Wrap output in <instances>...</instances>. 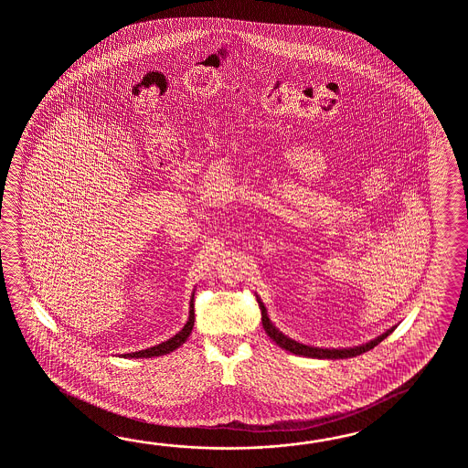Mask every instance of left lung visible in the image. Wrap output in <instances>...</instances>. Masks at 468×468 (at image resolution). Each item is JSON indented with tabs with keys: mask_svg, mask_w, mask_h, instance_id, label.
<instances>
[{
	"mask_svg": "<svg viewBox=\"0 0 468 468\" xmlns=\"http://www.w3.org/2000/svg\"><path fill=\"white\" fill-rule=\"evenodd\" d=\"M259 308H261V314H262V328L268 333L269 338L272 339L276 345H279L281 348L286 349L292 355H299V356H308V358H318V359H345L353 358V356H358L367 353L369 349L375 348L378 343H381L383 339L387 338L388 335H391L395 328L388 329L387 333L379 335L378 338L371 339L365 345H359V346H353V348H318V346H308V345H303L298 343L294 339L288 338L286 335H282L272 323L268 316V311L266 306L262 304V301L259 299Z\"/></svg>",
	"mask_w": 468,
	"mask_h": 468,
	"instance_id": "8db88e82",
	"label": "left lung"
}]
</instances>
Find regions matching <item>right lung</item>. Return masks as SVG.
I'll use <instances>...</instances> for the list:
<instances>
[{
    "label": "right lung",
    "mask_w": 468,
    "mask_h": 468,
    "mask_svg": "<svg viewBox=\"0 0 468 468\" xmlns=\"http://www.w3.org/2000/svg\"><path fill=\"white\" fill-rule=\"evenodd\" d=\"M194 319L196 318H194V294H192V299H190L189 319H187L186 326L180 329L176 336H172V338L167 339V341H164V343H160V345H155V346H152V348L142 349V351H135V353H127V355H122V356H123V358H152V356L167 355V353L179 348V346H182V345L187 341L190 333H192V328H194Z\"/></svg>",
    "instance_id": "right-lung-1"
}]
</instances>
